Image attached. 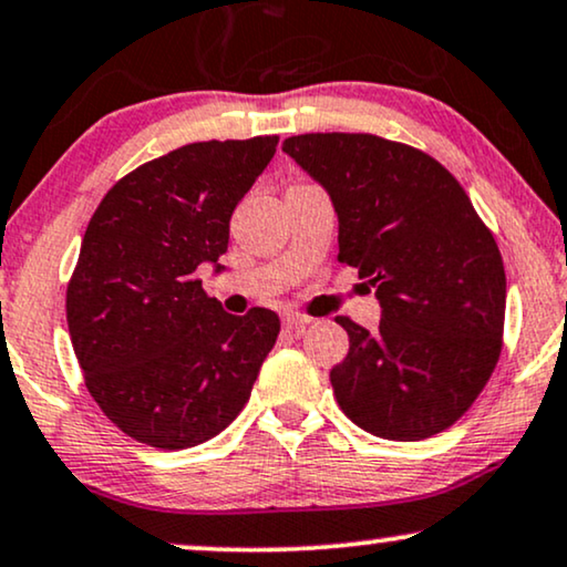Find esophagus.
Returning <instances> with one entry per match:
<instances>
[{
  "label": "esophagus",
  "mask_w": 567,
  "mask_h": 567,
  "mask_svg": "<svg viewBox=\"0 0 567 567\" xmlns=\"http://www.w3.org/2000/svg\"><path fill=\"white\" fill-rule=\"evenodd\" d=\"M313 319L311 316H306V313H298V311H288V313H282V323L288 329H306L308 323H311Z\"/></svg>",
  "instance_id": "34e87169"
}]
</instances>
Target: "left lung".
<instances>
[{"mask_svg": "<svg viewBox=\"0 0 567 567\" xmlns=\"http://www.w3.org/2000/svg\"><path fill=\"white\" fill-rule=\"evenodd\" d=\"M327 188L337 259L381 303L379 329L337 316L350 352L331 368L337 404L368 433L422 441L454 425L503 347L505 269L493 230L435 157L375 134H298L282 145Z\"/></svg>", "mask_w": 567, "mask_h": 567, "instance_id": "8db88e82", "label": "left lung"}]
</instances>
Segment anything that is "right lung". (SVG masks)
Instances as JSON below:
<instances>
[{
    "instance_id": "1",
    "label": "right lung",
    "mask_w": 567,
    "mask_h": 567,
    "mask_svg": "<svg viewBox=\"0 0 567 567\" xmlns=\"http://www.w3.org/2000/svg\"><path fill=\"white\" fill-rule=\"evenodd\" d=\"M277 142L173 150L118 178L90 217L66 285L72 347L95 404L145 446L188 449L228 427L277 342L275 311L225 313L196 277L228 251L233 209Z\"/></svg>"
}]
</instances>
